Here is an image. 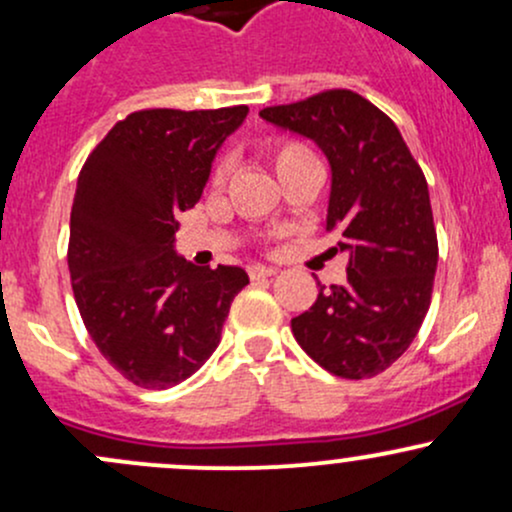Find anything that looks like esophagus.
Masks as SVG:
<instances>
[{
  "label": "esophagus",
  "instance_id": "esophagus-1",
  "mask_svg": "<svg viewBox=\"0 0 512 512\" xmlns=\"http://www.w3.org/2000/svg\"><path fill=\"white\" fill-rule=\"evenodd\" d=\"M250 279H265V277H274L277 274V267H265V265H252L247 269Z\"/></svg>",
  "mask_w": 512,
  "mask_h": 512
}]
</instances>
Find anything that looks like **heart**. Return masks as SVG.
I'll return each instance as SVG.
<instances>
[{"instance_id":"obj_1","label":"heart","mask_w":512,"mask_h":512,"mask_svg":"<svg viewBox=\"0 0 512 512\" xmlns=\"http://www.w3.org/2000/svg\"><path fill=\"white\" fill-rule=\"evenodd\" d=\"M269 157H272V167L279 179L286 177L289 172L301 170V167L318 165L316 155H313L306 145L299 143V140H279V143H274L272 150H269ZM223 177H226V165L221 162V165L213 170V182H223Z\"/></svg>"}]
</instances>
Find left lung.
<instances>
[{
    "instance_id": "1",
    "label": "left lung",
    "mask_w": 512,
    "mask_h": 512,
    "mask_svg": "<svg viewBox=\"0 0 512 512\" xmlns=\"http://www.w3.org/2000/svg\"><path fill=\"white\" fill-rule=\"evenodd\" d=\"M260 116L311 138L333 172L325 230L347 252V282L325 289L291 333L313 362L369 379L408 350L430 308L437 233L425 174L389 116L350 89H328Z\"/></svg>"
}]
</instances>
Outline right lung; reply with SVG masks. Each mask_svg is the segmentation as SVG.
<instances>
[{
	"mask_svg": "<svg viewBox=\"0 0 512 512\" xmlns=\"http://www.w3.org/2000/svg\"><path fill=\"white\" fill-rule=\"evenodd\" d=\"M247 106L128 114L92 150L70 213L72 291L89 338L140 389L189 379L221 342L245 269L174 252L177 216L204 194L211 162Z\"/></svg>",
	"mask_w": 512,
	"mask_h": 512,
	"instance_id": "obj_1",
	"label": "right lung"
}]
</instances>
